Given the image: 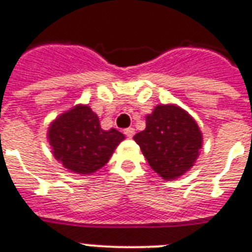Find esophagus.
Returning <instances> with one entry per match:
<instances>
[{
    "instance_id": "34e87169",
    "label": "esophagus",
    "mask_w": 252,
    "mask_h": 252,
    "mask_svg": "<svg viewBox=\"0 0 252 252\" xmlns=\"http://www.w3.org/2000/svg\"><path fill=\"white\" fill-rule=\"evenodd\" d=\"M124 134H126V137L132 138L134 136V129L133 128H126V129H124Z\"/></svg>"
}]
</instances>
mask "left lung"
<instances>
[{
	"mask_svg": "<svg viewBox=\"0 0 252 252\" xmlns=\"http://www.w3.org/2000/svg\"><path fill=\"white\" fill-rule=\"evenodd\" d=\"M145 119V129L133 140L150 167L165 180L189 171L203 148V133L195 119L172 103L157 104Z\"/></svg>",
	"mask_w": 252,
	"mask_h": 252,
	"instance_id": "8db88e82",
	"label": "left lung"
}]
</instances>
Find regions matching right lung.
<instances>
[{
	"label": "right lung",
	"instance_id": "add662e5",
	"mask_svg": "<svg viewBox=\"0 0 252 252\" xmlns=\"http://www.w3.org/2000/svg\"><path fill=\"white\" fill-rule=\"evenodd\" d=\"M126 136L115 128L102 129L89 104H77L60 114L48 126L53 157L68 171L91 175L110 161Z\"/></svg>",
	"mask_w": 252,
	"mask_h": 252
}]
</instances>
